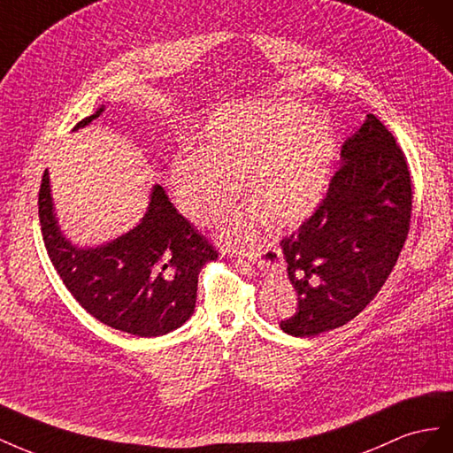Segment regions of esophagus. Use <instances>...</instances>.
Segmentation results:
<instances>
[{
	"label": "esophagus",
	"instance_id": "1",
	"mask_svg": "<svg viewBox=\"0 0 453 453\" xmlns=\"http://www.w3.org/2000/svg\"><path fill=\"white\" fill-rule=\"evenodd\" d=\"M262 252H257V250H250V252H247V256H244V257H247V260H250V262H260L262 260Z\"/></svg>",
	"mask_w": 453,
	"mask_h": 453
}]
</instances>
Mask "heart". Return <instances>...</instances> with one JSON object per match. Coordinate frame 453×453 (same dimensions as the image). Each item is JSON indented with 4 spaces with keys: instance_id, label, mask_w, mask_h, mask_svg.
I'll return each instance as SVG.
<instances>
[{
    "instance_id": "obj_1",
    "label": "heart",
    "mask_w": 453,
    "mask_h": 453,
    "mask_svg": "<svg viewBox=\"0 0 453 453\" xmlns=\"http://www.w3.org/2000/svg\"><path fill=\"white\" fill-rule=\"evenodd\" d=\"M338 153L330 123L300 102L242 104L218 111L201 133V151L184 150L173 165L174 196L188 218L212 224L239 196L249 206L224 224L231 244H244L265 212L277 226H296L325 197Z\"/></svg>"
}]
</instances>
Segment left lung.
Returning <instances> with one entry per match:
<instances>
[{"label": "left lung", "mask_w": 453, "mask_h": 453, "mask_svg": "<svg viewBox=\"0 0 453 453\" xmlns=\"http://www.w3.org/2000/svg\"><path fill=\"white\" fill-rule=\"evenodd\" d=\"M411 180L403 150L368 113L345 140L317 211L280 241L298 309L280 328L311 338L353 320L376 298L410 229ZM277 256V254H275Z\"/></svg>", "instance_id": "8db88e82"}]
</instances>
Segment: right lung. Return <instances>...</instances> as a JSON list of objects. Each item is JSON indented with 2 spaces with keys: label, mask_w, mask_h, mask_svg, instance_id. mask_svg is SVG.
I'll use <instances>...</instances> for the list:
<instances>
[{
  "label": "right lung",
  "mask_w": 453,
  "mask_h": 453,
  "mask_svg": "<svg viewBox=\"0 0 453 453\" xmlns=\"http://www.w3.org/2000/svg\"><path fill=\"white\" fill-rule=\"evenodd\" d=\"M102 111L104 106L75 128L95 121ZM37 204L50 262L96 320L138 338H155L180 328L193 315L199 273L218 252L174 209L161 186H153L148 212L134 229L96 249H77L60 234L47 171Z\"/></svg>",
  "instance_id": "1"
}]
</instances>
